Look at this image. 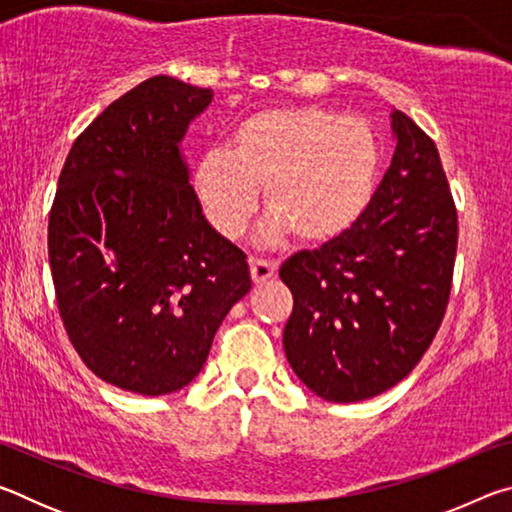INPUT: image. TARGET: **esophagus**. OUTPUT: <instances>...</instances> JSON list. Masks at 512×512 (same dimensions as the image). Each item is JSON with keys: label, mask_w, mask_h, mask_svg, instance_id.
<instances>
[{"label": "esophagus", "mask_w": 512, "mask_h": 512, "mask_svg": "<svg viewBox=\"0 0 512 512\" xmlns=\"http://www.w3.org/2000/svg\"><path fill=\"white\" fill-rule=\"evenodd\" d=\"M275 271H277V262H271V259H262V257H250V275H253L255 284L271 280Z\"/></svg>", "instance_id": "34e87169"}]
</instances>
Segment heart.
I'll return each instance as SVG.
<instances>
[{
  "instance_id": "b5f03b06",
  "label": "heart",
  "mask_w": 512,
  "mask_h": 512,
  "mask_svg": "<svg viewBox=\"0 0 512 512\" xmlns=\"http://www.w3.org/2000/svg\"><path fill=\"white\" fill-rule=\"evenodd\" d=\"M381 149L363 119L318 106L250 112L230 146L205 151L194 169V192L223 237L237 239L264 185L271 232L291 230L307 244L348 232L375 196Z\"/></svg>"
}]
</instances>
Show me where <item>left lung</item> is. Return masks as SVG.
I'll return each instance as SVG.
<instances>
[{
  "label": "left lung",
  "instance_id": "obj_1",
  "mask_svg": "<svg viewBox=\"0 0 512 512\" xmlns=\"http://www.w3.org/2000/svg\"><path fill=\"white\" fill-rule=\"evenodd\" d=\"M393 131V162L361 219L280 268L293 293L284 352L329 402L368 400L409 375L452 293L458 216L443 162L402 110Z\"/></svg>",
  "mask_w": 512,
  "mask_h": 512
}]
</instances>
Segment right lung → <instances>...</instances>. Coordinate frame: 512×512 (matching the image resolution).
Here are the masks:
<instances>
[{"label": "right lung", "mask_w": 512, "mask_h": 512, "mask_svg": "<svg viewBox=\"0 0 512 512\" xmlns=\"http://www.w3.org/2000/svg\"><path fill=\"white\" fill-rule=\"evenodd\" d=\"M210 88L153 76L76 137L49 212L65 332L99 379L140 395L187 386L250 291L246 253L203 216L178 144Z\"/></svg>", "instance_id": "1"}]
</instances>
